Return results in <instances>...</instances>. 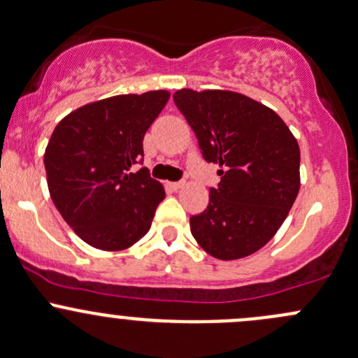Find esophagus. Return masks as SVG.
Returning <instances> with one entry per match:
<instances>
[{"label":"esophagus","mask_w":358,"mask_h":358,"mask_svg":"<svg viewBox=\"0 0 358 358\" xmlns=\"http://www.w3.org/2000/svg\"><path fill=\"white\" fill-rule=\"evenodd\" d=\"M184 184H186L184 180H176V182H171V187L172 189L178 191V189H180V187H184Z\"/></svg>","instance_id":"34e87169"}]
</instances>
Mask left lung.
<instances>
[{"mask_svg": "<svg viewBox=\"0 0 358 358\" xmlns=\"http://www.w3.org/2000/svg\"><path fill=\"white\" fill-rule=\"evenodd\" d=\"M206 162L220 167L205 211L191 234L217 259H239L263 248L287 218L301 187V150L270 107L229 90L174 94Z\"/></svg>", "mask_w": 358, "mask_h": 358, "instance_id": "1", "label": "left lung"}]
</instances>
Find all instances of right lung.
Here are the masks:
<instances>
[{
	"label": "right lung",
	"instance_id": "right-lung-1",
	"mask_svg": "<svg viewBox=\"0 0 358 358\" xmlns=\"http://www.w3.org/2000/svg\"><path fill=\"white\" fill-rule=\"evenodd\" d=\"M167 90L116 95L61 119L44 153L49 193L76 236L121 251L150 230L165 198L143 164V138L167 103Z\"/></svg>",
	"mask_w": 358,
	"mask_h": 358
}]
</instances>
